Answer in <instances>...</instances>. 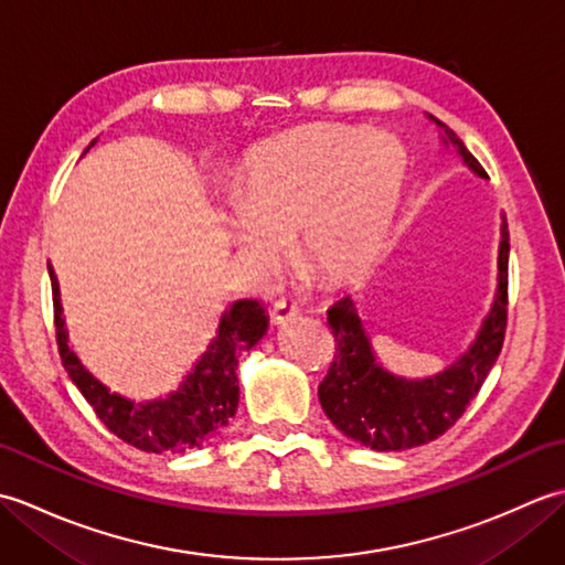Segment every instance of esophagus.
Listing matches in <instances>:
<instances>
[{"mask_svg":"<svg viewBox=\"0 0 565 565\" xmlns=\"http://www.w3.org/2000/svg\"><path fill=\"white\" fill-rule=\"evenodd\" d=\"M269 316H271V322H274V326L279 328V326H286V322H291V320L298 316V310H296V306H294V303L276 301V303L269 308Z\"/></svg>","mask_w":565,"mask_h":565,"instance_id":"esophagus-1","label":"esophagus"}]
</instances>
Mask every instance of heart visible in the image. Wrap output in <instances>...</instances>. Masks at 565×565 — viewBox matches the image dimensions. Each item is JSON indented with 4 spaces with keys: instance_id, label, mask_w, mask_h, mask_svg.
I'll use <instances>...</instances> for the list:
<instances>
[{
    "instance_id": "1",
    "label": "heart",
    "mask_w": 565,
    "mask_h": 565,
    "mask_svg": "<svg viewBox=\"0 0 565 565\" xmlns=\"http://www.w3.org/2000/svg\"><path fill=\"white\" fill-rule=\"evenodd\" d=\"M407 152L369 128H308L271 140L243 167L221 209L225 239L267 279L284 247L322 281H342L374 259L405 189Z\"/></svg>"
}]
</instances>
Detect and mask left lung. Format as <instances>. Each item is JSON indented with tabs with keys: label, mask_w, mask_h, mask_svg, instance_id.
<instances>
[{
	"label": "left lung",
	"mask_w": 565,
	"mask_h": 565,
	"mask_svg": "<svg viewBox=\"0 0 565 565\" xmlns=\"http://www.w3.org/2000/svg\"><path fill=\"white\" fill-rule=\"evenodd\" d=\"M439 130L444 150L456 152L468 172L488 179L463 140L439 118L425 114ZM498 276L495 294L476 338L466 352L431 376L395 374L381 362L362 316L356 298L344 296L328 310V326L338 342V354L320 383L318 398L330 423L347 439L364 444L374 451H405L444 435L466 411V405L481 391L488 371L505 340L508 322V259L510 233L505 215H500Z\"/></svg>",
	"instance_id": "left-lung-1"
}]
</instances>
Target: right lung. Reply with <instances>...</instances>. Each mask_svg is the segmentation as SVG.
I'll use <instances>...</instances> for the list:
<instances>
[{
	"instance_id": "1",
	"label": "right lung",
	"mask_w": 565,
	"mask_h": 565,
	"mask_svg": "<svg viewBox=\"0 0 565 565\" xmlns=\"http://www.w3.org/2000/svg\"><path fill=\"white\" fill-rule=\"evenodd\" d=\"M94 142L97 140H92V146ZM47 274H51L53 286L60 359H63L72 383L118 439H124L140 451L182 454L221 435L227 419L237 411L239 354L252 350L267 334V308L255 298L233 301L221 313L218 328H215L209 347L191 364L182 383L174 391L158 395V398L136 401L111 391L82 364L77 352L70 347L63 301H60V284L51 264H47Z\"/></svg>"
}]
</instances>
